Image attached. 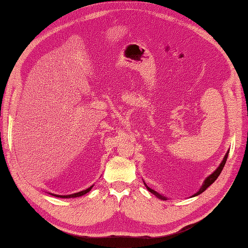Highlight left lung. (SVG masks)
<instances>
[{"label": "left lung", "instance_id": "obj_1", "mask_svg": "<svg viewBox=\"0 0 248 248\" xmlns=\"http://www.w3.org/2000/svg\"><path fill=\"white\" fill-rule=\"evenodd\" d=\"M228 154H229V151L227 152V154H226V155H225V157H224V160H223V162L222 163H220V165L217 167V170H215L213 173H212V175H210L207 179H205V180H204V182H203V184H202V187H200V189H199V191L196 193V194H195L194 195V196H197V195H199V194H202V192H204L205 191V189H207L210 186H211V184L215 181V180H217V177L219 176V173L220 172H222V170H223V168H224V166H225V164H226V161H227V157H228ZM147 188H148V191L149 192H151V193H154L155 195H156V196L157 197H159V198H162V199H165V197H163V196H161V195L160 194H157L155 191H154V189H151L150 187H148V186H147Z\"/></svg>", "mask_w": 248, "mask_h": 248}]
</instances>
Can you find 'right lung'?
Returning <instances> with one entry per match:
<instances>
[{
    "mask_svg": "<svg viewBox=\"0 0 248 248\" xmlns=\"http://www.w3.org/2000/svg\"><path fill=\"white\" fill-rule=\"evenodd\" d=\"M92 187H93V186L88 187V188H86V189H84V191H82V192L76 193V194H71V195H64V196H62V195H54V194H52V195H54V196H56V197H61V198H75V197L82 196V195H84V194L88 193V192L91 191V189H92Z\"/></svg>",
    "mask_w": 248,
    "mask_h": 248,
    "instance_id": "add662e5",
    "label": "right lung"
}]
</instances>
